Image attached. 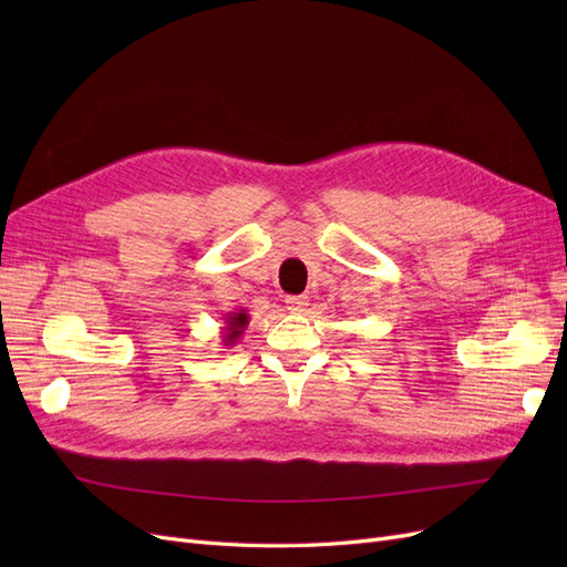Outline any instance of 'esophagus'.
Instances as JSON below:
<instances>
[{
    "label": "esophagus",
    "mask_w": 567,
    "mask_h": 567,
    "mask_svg": "<svg viewBox=\"0 0 567 567\" xmlns=\"http://www.w3.org/2000/svg\"><path fill=\"white\" fill-rule=\"evenodd\" d=\"M286 305H288V310L302 312L305 307H307V298H305V296H288V298H286Z\"/></svg>",
    "instance_id": "esophagus-1"
}]
</instances>
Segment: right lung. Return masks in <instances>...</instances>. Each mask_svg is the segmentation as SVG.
Segmentation results:
<instances>
[{"label":"right lung","mask_w":567,"mask_h":567,"mask_svg":"<svg viewBox=\"0 0 567 567\" xmlns=\"http://www.w3.org/2000/svg\"><path fill=\"white\" fill-rule=\"evenodd\" d=\"M250 315L246 310H238V312H229L225 317V326H221V340H225V346H234V342L244 336L246 326H248Z\"/></svg>","instance_id":"obj_1"}]
</instances>
